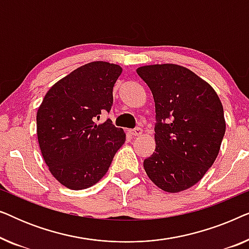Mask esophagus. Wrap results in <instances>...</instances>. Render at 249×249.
Returning a JSON list of instances; mask_svg holds the SVG:
<instances>
[{
  "mask_svg": "<svg viewBox=\"0 0 249 249\" xmlns=\"http://www.w3.org/2000/svg\"><path fill=\"white\" fill-rule=\"evenodd\" d=\"M129 134H130L132 137H136V136H141L142 134V128H135V129H131V130H129Z\"/></svg>",
  "mask_w": 249,
  "mask_h": 249,
  "instance_id": "esophagus-1",
  "label": "esophagus"
}]
</instances>
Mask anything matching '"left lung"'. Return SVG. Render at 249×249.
<instances>
[{"instance_id":"1","label":"left lung","mask_w":249,"mask_h":249,"mask_svg":"<svg viewBox=\"0 0 249 249\" xmlns=\"http://www.w3.org/2000/svg\"><path fill=\"white\" fill-rule=\"evenodd\" d=\"M155 103V151L144 161L159 188L179 193L203 178L226 132L223 107L210 84L192 70L164 63L139 67Z\"/></svg>"}]
</instances>
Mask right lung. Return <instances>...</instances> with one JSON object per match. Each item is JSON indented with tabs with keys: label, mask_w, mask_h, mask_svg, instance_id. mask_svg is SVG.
Returning <instances> with one entry per match:
<instances>
[{
	"label": "right lung",
	"mask_w": 249,
	"mask_h": 249,
	"mask_svg": "<svg viewBox=\"0 0 249 249\" xmlns=\"http://www.w3.org/2000/svg\"><path fill=\"white\" fill-rule=\"evenodd\" d=\"M122 68L95 61L73 70L47 91L37 111V138L50 172L69 189L89 188L105 176L124 129L107 119L95 124L113 104V86Z\"/></svg>",
	"instance_id": "right-lung-1"
}]
</instances>
